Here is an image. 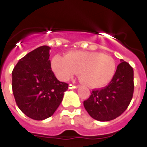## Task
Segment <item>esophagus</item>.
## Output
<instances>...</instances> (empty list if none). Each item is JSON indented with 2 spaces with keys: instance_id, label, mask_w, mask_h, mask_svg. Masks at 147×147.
Segmentation results:
<instances>
[{
  "instance_id": "esophagus-1",
  "label": "esophagus",
  "mask_w": 147,
  "mask_h": 147,
  "mask_svg": "<svg viewBox=\"0 0 147 147\" xmlns=\"http://www.w3.org/2000/svg\"><path fill=\"white\" fill-rule=\"evenodd\" d=\"M78 88V85H69V89H72V88Z\"/></svg>"
}]
</instances>
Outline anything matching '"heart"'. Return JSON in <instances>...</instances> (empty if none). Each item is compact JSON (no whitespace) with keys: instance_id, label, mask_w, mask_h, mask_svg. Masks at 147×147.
I'll use <instances>...</instances> for the list:
<instances>
[{"instance_id":"obj_1","label":"heart","mask_w":147,"mask_h":147,"mask_svg":"<svg viewBox=\"0 0 147 147\" xmlns=\"http://www.w3.org/2000/svg\"><path fill=\"white\" fill-rule=\"evenodd\" d=\"M51 68L59 80L65 82L78 72L82 84L92 88L105 87L112 80L116 71L115 60L109 55L97 52L71 51L65 55H55Z\"/></svg>"}]
</instances>
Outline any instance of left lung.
I'll list each match as a JSON object with an SVG mask.
<instances>
[{"label":"left lung","instance_id":"obj_1","mask_svg":"<svg viewBox=\"0 0 147 147\" xmlns=\"http://www.w3.org/2000/svg\"><path fill=\"white\" fill-rule=\"evenodd\" d=\"M134 89V69L121 60L107 86L94 89L84 101V107L92 118L109 121L123 114L132 100Z\"/></svg>","mask_w":147,"mask_h":147}]
</instances>
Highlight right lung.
Masks as SVG:
<instances>
[{"label":"right lung","instance_id":"add662e5","mask_svg":"<svg viewBox=\"0 0 147 147\" xmlns=\"http://www.w3.org/2000/svg\"><path fill=\"white\" fill-rule=\"evenodd\" d=\"M50 47L42 46L19 60L12 71V90L20 111L42 121L54 114L69 84L55 78L51 69Z\"/></svg>","mask_w":147,"mask_h":147}]
</instances>
